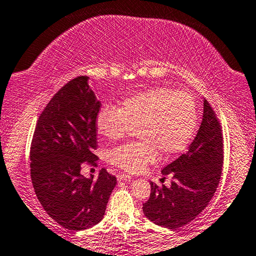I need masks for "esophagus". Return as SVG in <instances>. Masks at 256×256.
<instances>
[{"label":"esophagus","instance_id":"obj_1","mask_svg":"<svg viewBox=\"0 0 256 256\" xmlns=\"http://www.w3.org/2000/svg\"><path fill=\"white\" fill-rule=\"evenodd\" d=\"M117 178H118V181H131L132 176H130L128 174H118Z\"/></svg>","mask_w":256,"mask_h":256}]
</instances>
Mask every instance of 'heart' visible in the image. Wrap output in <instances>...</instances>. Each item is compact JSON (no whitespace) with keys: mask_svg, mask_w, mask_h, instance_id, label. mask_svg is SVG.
I'll return each instance as SVG.
<instances>
[{"mask_svg":"<svg viewBox=\"0 0 256 256\" xmlns=\"http://www.w3.org/2000/svg\"><path fill=\"white\" fill-rule=\"evenodd\" d=\"M198 112L188 92L158 87L136 92L122 100L120 108L103 106L96 118L97 132L117 140L136 128L138 142L124 144L109 152L110 162L138 172L156 160L184 150L196 133Z\"/></svg>","mask_w":256,"mask_h":256,"instance_id":"heart-1","label":"heart"}]
</instances>
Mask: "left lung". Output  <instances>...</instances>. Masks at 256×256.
Segmentation results:
<instances>
[{"mask_svg": "<svg viewBox=\"0 0 256 256\" xmlns=\"http://www.w3.org/2000/svg\"><path fill=\"white\" fill-rule=\"evenodd\" d=\"M203 118L188 150L162 169L170 186L150 182V200L142 211L154 224L176 230L194 220L212 200L222 175L224 150L218 118L203 100Z\"/></svg>", "mask_w": 256, "mask_h": 256, "instance_id": "left-lung-1", "label": "left lung"}]
</instances>
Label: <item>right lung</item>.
<instances>
[{"instance_id":"1","label":"right lung","mask_w":256,"mask_h":256,"mask_svg":"<svg viewBox=\"0 0 256 256\" xmlns=\"http://www.w3.org/2000/svg\"><path fill=\"white\" fill-rule=\"evenodd\" d=\"M78 76L58 92L45 106L34 128L30 150L31 181L42 206L58 224L84 231L103 219L117 184L102 168L98 178H84L82 164H95L96 118L100 103Z\"/></svg>"}]
</instances>
